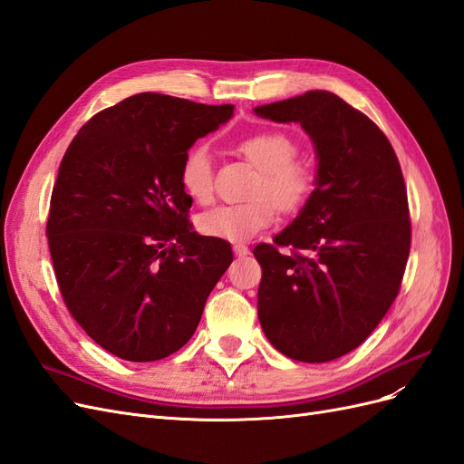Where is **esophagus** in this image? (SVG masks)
<instances>
[{"label":"esophagus","instance_id":"1","mask_svg":"<svg viewBox=\"0 0 464 464\" xmlns=\"http://www.w3.org/2000/svg\"><path fill=\"white\" fill-rule=\"evenodd\" d=\"M232 249H234V254H236L237 257H246V256L249 254V247H247L246 244H234Z\"/></svg>","mask_w":464,"mask_h":464}]
</instances>
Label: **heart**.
<instances>
[{
	"label": "heart",
	"instance_id": "b5f03b06",
	"mask_svg": "<svg viewBox=\"0 0 464 464\" xmlns=\"http://www.w3.org/2000/svg\"><path fill=\"white\" fill-rule=\"evenodd\" d=\"M236 150L259 170L254 195L236 205H217L198 218V228L208 237L244 242L269 228L275 207L283 213H296L314 191V174L304 162L294 160L296 145L278 131H256L242 137ZM179 184L191 199L207 203L213 198V162L205 145H195L179 166Z\"/></svg>",
	"mask_w": 464,
	"mask_h": 464
}]
</instances>
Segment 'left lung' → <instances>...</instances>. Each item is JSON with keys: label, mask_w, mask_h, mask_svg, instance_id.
Here are the masks:
<instances>
[{"label": "left lung", "mask_w": 464, "mask_h": 464, "mask_svg": "<svg viewBox=\"0 0 464 464\" xmlns=\"http://www.w3.org/2000/svg\"><path fill=\"white\" fill-rule=\"evenodd\" d=\"M310 135L315 189L298 217L254 249L263 276L257 315L285 356L323 363L368 339L395 302L411 251L406 188L377 125L329 91L254 108ZM276 245H288L290 256Z\"/></svg>", "instance_id": "obj_1"}]
</instances>
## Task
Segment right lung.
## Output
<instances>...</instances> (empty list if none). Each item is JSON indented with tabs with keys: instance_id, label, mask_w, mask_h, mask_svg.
I'll list each match as a JSON object with an SVG mask.
<instances>
[{
	"instance_id": "obj_1",
	"label": "right lung",
	"mask_w": 464,
	"mask_h": 464,
	"mask_svg": "<svg viewBox=\"0 0 464 464\" xmlns=\"http://www.w3.org/2000/svg\"><path fill=\"white\" fill-rule=\"evenodd\" d=\"M234 114L141 92L92 116L67 147L46 224L67 310L130 362L174 354L198 329L230 244L191 230L184 154Z\"/></svg>"
}]
</instances>
